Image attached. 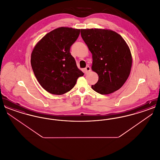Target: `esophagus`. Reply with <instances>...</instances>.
<instances>
[{
	"label": "esophagus",
	"instance_id": "34e87169",
	"mask_svg": "<svg viewBox=\"0 0 160 160\" xmlns=\"http://www.w3.org/2000/svg\"><path fill=\"white\" fill-rule=\"evenodd\" d=\"M90 71H91V68H90L89 66L86 67L84 69V72L85 74H88V73Z\"/></svg>",
	"mask_w": 160,
	"mask_h": 160
}]
</instances>
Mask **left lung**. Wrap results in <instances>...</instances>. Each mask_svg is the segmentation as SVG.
<instances>
[{
  "label": "left lung",
  "instance_id": "left-lung-1",
  "mask_svg": "<svg viewBox=\"0 0 160 160\" xmlns=\"http://www.w3.org/2000/svg\"><path fill=\"white\" fill-rule=\"evenodd\" d=\"M81 36L92 54V69L98 76L92 89L102 95L119 90L128 79L132 63L125 41L109 29H81Z\"/></svg>",
  "mask_w": 160,
  "mask_h": 160
}]
</instances>
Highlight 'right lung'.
Listing matches in <instances>:
<instances>
[{"instance_id":"right-lung-1","label":"right lung","mask_w":160,"mask_h":160,"mask_svg":"<svg viewBox=\"0 0 160 160\" xmlns=\"http://www.w3.org/2000/svg\"><path fill=\"white\" fill-rule=\"evenodd\" d=\"M80 29L61 27L54 29L39 41L31 54V66L40 85L54 95L71 91L84 73L77 68L70 47Z\"/></svg>"}]
</instances>
